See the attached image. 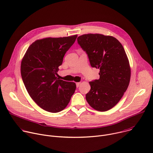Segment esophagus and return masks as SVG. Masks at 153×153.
Returning <instances> with one entry per match:
<instances>
[{"mask_svg": "<svg viewBox=\"0 0 153 153\" xmlns=\"http://www.w3.org/2000/svg\"><path fill=\"white\" fill-rule=\"evenodd\" d=\"M80 84H81L80 82H77V83H76V86H77V87H79V86L80 85Z\"/></svg>", "mask_w": 153, "mask_h": 153, "instance_id": "obj_1", "label": "esophagus"}]
</instances>
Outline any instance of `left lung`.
<instances>
[{"label":"left lung","mask_w":153,"mask_h":153,"mask_svg":"<svg viewBox=\"0 0 153 153\" xmlns=\"http://www.w3.org/2000/svg\"><path fill=\"white\" fill-rule=\"evenodd\" d=\"M77 43L88 55L91 66L100 70V78L90 82L86 100L94 110L106 111L121 99L129 85L131 69L125 50L115 37L83 34Z\"/></svg>","instance_id":"1"}]
</instances>
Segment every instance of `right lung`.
I'll use <instances>...</instances> for the list:
<instances>
[{"instance_id": "right-lung-1", "label": "right lung", "mask_w": 153, "mask_h": 153, "mask_svg": "<svg viewBox=\"0 0 153 153\" xmlns=\"http://www.w3.org/2000/svg\"><path fill=\"white\" fill-rule=\"evenodd\" d=\"M77 37L36 40L22 60L20 71L25 88L33 100L47 111L63 110L75 92L76 83L59 79L57 73Z\"/></svg>"}]
</instances>
